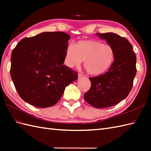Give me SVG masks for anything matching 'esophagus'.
<instances>
[{
  "instance_id": "esophagus-1",
  "label": "esophagus",
  "mask_w": 151,
  "mask_h": 151,
  "mask_svg": "<svg viewBox=\"0 0 151 151\" xmlns=\"http://www.w3.org/2000/svg\"><path fill=\"white\" fill-rule=\"evenodd\" d=\"M83 75L82 74V73H78V78H81V77H83Z\"/></svg>"
}]
</instances>
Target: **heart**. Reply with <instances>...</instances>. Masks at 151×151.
<instances>
[{"instance_id":"heart-1","label":"heart","mask_w":151,"mask_h":151,"mask_svg":"<svg viewBox=\"0 0 151 151\" xmlns=\"http://www.w3.org/2000/svg\"><path fill=\"white\" fill-rule=\"evenodd\" d=\"M115 50L108 44L96 40H81L69 44L65 50V63L68 67H78L84 61V68L91 75H100L111 67Z\"/></svg>"}]
</instances>
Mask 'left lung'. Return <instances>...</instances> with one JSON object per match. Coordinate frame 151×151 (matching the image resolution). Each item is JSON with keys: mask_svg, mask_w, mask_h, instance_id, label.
<instances>
[{"mask_svg": "<svg viewBox=\"0 0 151 151\" xmlns=\"http://www.w3.org/2000/svg\"><path fill=\"white\" fill-rule=\"evenodd\" d=\"M96 35L113 48L115 60L108 72L90 78V89L84 98L95 108H105L118 104L129 93L137 73V57L126 38L113 32Z\"/></svg>", "mask_w": 151, "mask_h": 151, "instance_id": "obj_1", "label": "left lung"}]
</instances>
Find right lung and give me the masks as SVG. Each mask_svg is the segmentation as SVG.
<instances>
[{
    "label": "right lung",
    "mask_w": 151,
    "mask_h": 151,
    "mask_svg": "<svg viewBox=\"0 0 151 151\" xmlns=\"http://www.w3.org/2000/svg\"><path fill=\"white\" fill-rule=\"evenodd\" d=\"M70 38L63 32H44L22 40L13 50L10 74L24 101L50 107L78 79V73L63 65Z\"/></svg>",
    "instance_id": "1"
}]
</instances>
